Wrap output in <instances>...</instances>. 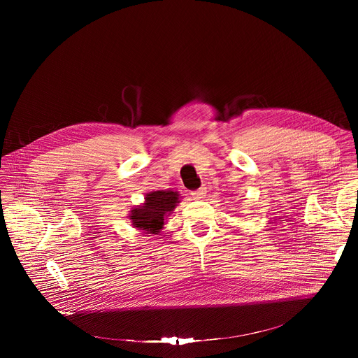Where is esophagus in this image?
<instances>
[{
	"label": "esophagus",
	"mask_w": 358,
	"mask_h": 358,
	"mask_svg": "<svg viewBox=\"0 0 358 358\" xmlns=\"http://www.w3.org/2000/svg\"><path fill=\"white\" fill-rule=\"evenodd\" d=\"M205 193H206V187H200L199 190L193 192V193H192V196H193L194 199L200 200V199H204Z\"/></svg>",
	"instance_id": "obj_1"
}]
</instances>
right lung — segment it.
Wrapping results in <instances>:
<instances>
[{"instance_id": "right-lung-1", "label": "right lung", "mask_w": 358, "mask_h": 358, "mask_svg": "<svg viewBox=\"0 0 358 358\" xmlns=\"http://www.w3.org/2000/svg\"><path fill=\"white\" fill-rule=\"evenodd\" d=\"M179 201V193L172 190H158L146 194L145 203L131 209L129 219L134 227L146 234H158L165 217L172 213Z\"/></svg>"}]
</instances>
